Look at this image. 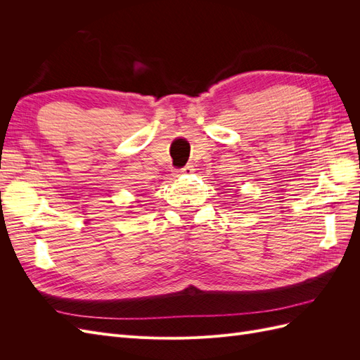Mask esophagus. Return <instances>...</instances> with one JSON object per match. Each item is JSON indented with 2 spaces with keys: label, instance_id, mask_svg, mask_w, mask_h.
I'll use <instances>...</instances> for the list:
<instances>
[{
  "label": "esophagus",
  "instance_id": "esophagus-1",
  "mask_svg": "<svg viewBox=\"0 0 360 360\" xmlns=\"http://www.w3.org/2000/svg\"><path fill=\"white\" fill-rule=\"evenodd\" d=\"M193 171H195V169H193L192 165H186V167H183V168L177 169L176 172H177V174H191V172H193Z\"/></svg>",
  "mask_w": 360,
  "mask_h": 360
}]
</instances>
